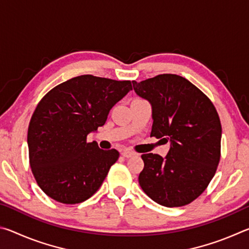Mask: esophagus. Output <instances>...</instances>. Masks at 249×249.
Segmentation results:
<instances>
[{
    "label": "esophagus",
    "instance_id": "34e87169",
    "mask_svg": "<svg viewBox=\"0 0 249 249\" xmlns=\"http://www.w3.org/2000/svg\"><path fill=\"white\" fill-rule=\"evenodd\" d=\"M134 155H135L134 151H130V150H123V151H122V156H123V157H125V158H129Z\"/></svg>",
    "mask_w": 249,
    "mask_h": 249
}]
</instances>
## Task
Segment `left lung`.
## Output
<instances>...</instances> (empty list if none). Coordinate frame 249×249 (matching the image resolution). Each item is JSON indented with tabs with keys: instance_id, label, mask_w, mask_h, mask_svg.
<instances>
[{
	"instance_id": "8db88e82",
	"label": "left lung",
	"mask_w": 249,
	"mask_h": 249,
	"mask_svg": "<svg viewBox=\"0 0 249 249\" xmlns=\"http://www.w3.org/2000/svg\"><path fill=\"white\" fill-rule=\"evenodd\" d=\"M133 87L153 107L150 136L171 142L166 158L142 155L144 169L138 182L160 205L191 203L208 188L220 162L222 125L215 107L195 84L177 74L133 81Z\"/></svg>"
}]
</instances>
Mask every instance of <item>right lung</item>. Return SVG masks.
<instances>
[{"mask_svg": "<svg viewBox=\"0 0 249 249\" xmlns=\"http://www.w3.org/2000/svg\"><path fill=\"white\" fill-rule=\"evenodd\" d=\"M132 89L129 80L83 74L58 84L39 101L28 125L29 165L49 197L77 204L99 190L120 153L88 142V134L105 124L109 109Z\"/></svg>", "mask_w": 249, "mask_h": 249, "instance_id": "1", "label": "right lung"}]
</instances>
